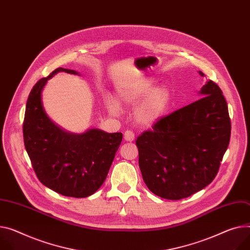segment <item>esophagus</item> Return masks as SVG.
<instances>
[{
  "label": "esophagus",
  "mask_w": 250,
  "mask_h": 250,
  "mask_svg": "<svg viewBox=\"0 0 250 250\" xmlns=\"http://www.w3.org/2000/svg\"><path fill=\"white\" fill-rule=\"evenodd\" d=\"M134 138H135V135H134V133H133L132 131L126 130V131L124 132V140H125V141L131 142V141L134 140Z\"/></svg>",
  "instance_id": "34e87169"
}]
</instances>
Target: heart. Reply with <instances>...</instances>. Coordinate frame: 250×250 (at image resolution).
<instances>
[{
  "mask_svg": "<svg viewBox=\"0 0 250 250\" xmlns=\"http://www.w3.org/2000/svg\"><path fill=\"white\" fill-rule=\"evenodd\" d=\"M154 82L150 79L139 81L130 87H121L117 90L118 98L123 104H136L143 96L147 95L136 111L137 120L142 124H151L158 120L166 113L171 101V94L167 87L158 86L153 89ZM106 106L112 114H118L120 111L118 103L111 97L105 99Z\"/></svg>",
  "mask_w": 250,
  "mask_h": 250,
  "instance_id": "heart-1",
  "label": "heart"
}]
</instances>
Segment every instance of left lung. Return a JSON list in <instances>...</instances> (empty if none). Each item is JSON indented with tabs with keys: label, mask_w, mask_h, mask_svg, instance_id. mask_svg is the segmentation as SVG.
I'll list each match as a JSON object with an SVG mask.
<instances>
[{
	"label": "left lung",
	"mask_w": 250,
	"mask_h": 250,
	"mask_svg": "<svg viewBox=\"0 0 250 250\" xmlns=\"http://www.w3.org/2000/svg\"><path fill=\"white\" fill-rule=\"evenodd\" d=\"M200 94L136 139L143 180L161 198H186L210 184L228 147L231 122L221 89L209 80Z\"/></svg>",
	"instance_id": "1"
}]
</instances>
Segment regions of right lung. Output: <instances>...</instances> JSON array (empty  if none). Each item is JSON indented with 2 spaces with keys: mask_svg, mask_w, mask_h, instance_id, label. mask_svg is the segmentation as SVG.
Segmentation results:
<instances>
[{
  "mask_svg": "<svg viewBox=\"0 0 250 250\" xmlns=\"http://www.w3.org/2000/svg\"><path fill=\"white\" fill-rule=\"evenodd\" d=\"M60 71L78 74L58 68L35 84L26 105L24 143L38 179L57 193L83 198L95 193L104 183L123 135L99 129L76 135L49 119L41 93L47 81Z\"/></svg>",
  "mask_w": 250,
  "mask_h": 250,
  "instance_id": "1",
  "label": "right lung"
}]
</instances>
